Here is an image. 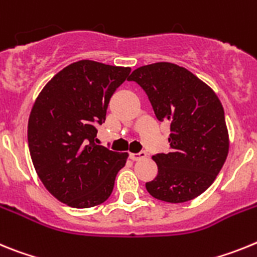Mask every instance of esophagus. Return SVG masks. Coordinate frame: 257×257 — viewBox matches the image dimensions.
Returning a JSON list of instances; mask_svg holds the SVG:
<instances>
[{"mask_svg":"<svg viewBox=\"0 0 257 257\" xmlns=\"http://www.w3.org/2000/svg\"><path fill=\"white\" fill-rule=\"evenodd\" d=\"M129 158H131L133 162H137V160L146 158V153H145V151H141V153H137V154L132 153V154H129Z\"/></svg>","mask_w":257,"mask_h":257,"instance_id":"1","label":"esophagus"}]
</instances>
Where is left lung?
Masks as SVG:
<instances>
[{"label": "left lung", "instance_id": "8db88e82", "mask_svg": "<svg viewBox=\"0 0 257 257\" xmlns=\"http://www.w3.org/2000/svg\"><path fill=\"white\" fill-rule=\"evenodd\" d=\"M128 80L144 89L156 119L171 122V150L153 156L158 175L147 191L168 203L194 199L213 184L229 153L221 102L190 71L168 62L140 67Z\"/></svg>", "mask_w": 257, "mask_h": 257}]
</instances>
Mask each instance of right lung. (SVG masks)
I'll return each instance as SVG.
<instances>
[{
	"mask_svg": "<svg viewBox=\"0 0 257 257\" xmlns=\"http://www.w3.org/2000/svg\"><path fill=\"white\" fill-rule=\"evenodd\" d=\"M129 67L79 61L42 89L28 120V146L36 172L49 193L75 208L108 199L128 153L97 145L98 125Z\"/></svg>",
	"mask_w": 257,
	"mask_h": 257,
	"instance_id": "obj_1",
	"label": "right lung"
}]
</instances>
